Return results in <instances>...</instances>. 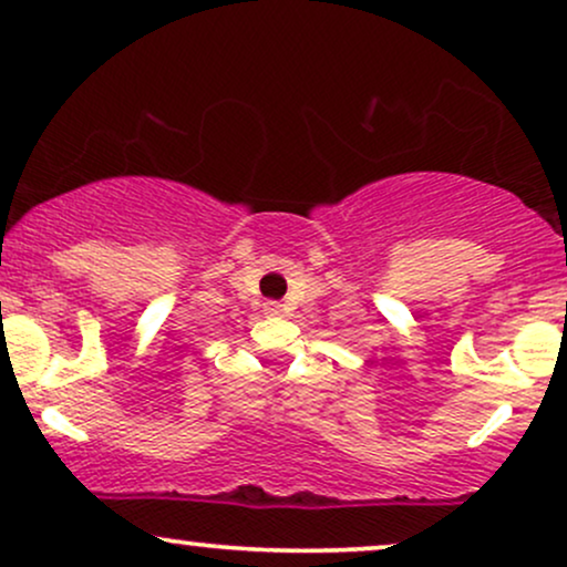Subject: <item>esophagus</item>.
Here are the masks:
<instances>
[{
  "mask_svg": "<svg viewBox=\"0 0 567 567\" xmlns=\"http://www.w3.org/2000/svg\"><path fill=\"white\" fill-rule=\"evenodd\" d=\"M264 311L269 317H279L282 315V303H277V301H269V303H264Z\"/></svg>",
  "mask_w": 567,
  "mask_h": 567,
  "instance_id": "obj_1",
  "label": "esophagus"
}]
</instances>
